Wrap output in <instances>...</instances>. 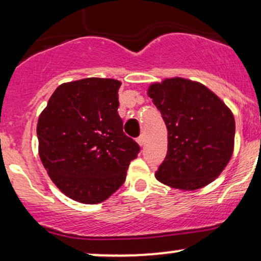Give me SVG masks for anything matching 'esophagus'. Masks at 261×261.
<instances>
[{
	"label": "esophagus",
	"mask_w": 261,
	"mask_h": 261,
	"mask_svg": "<svg viewBox=\"0 0 261 261\" xmlns=\"http://www.w3.org/2000/svg\"><path fill=\"white\" fill-rule=\"evenodd\" d=\"M137 143H139L140 146L145 145V137H143V135H141L139 139H137Z\"/></svg>",
	"instance_id": "1"
}]
</instances>
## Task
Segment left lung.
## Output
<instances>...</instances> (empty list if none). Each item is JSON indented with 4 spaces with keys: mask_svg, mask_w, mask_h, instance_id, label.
<instances>
[{
    "mask_svg": "<svg viewBox=\"0 0 261 261\" xmlns=\"http://www.w3.org/2000/svg\"><path fill=\"white\" fill-rule=\"evenodd\" d=\"M148 97L168 128V152L155 173L158 181L196 190L226 168L234 148V116L202 83L181 77L148 87Z\"/></svg>",
    "mask_w": 261,
    "mask_h": 261,
    "instance_id": "left-lung-1",
    "label": "left lung"
}]
</instances>
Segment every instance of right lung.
Here are the masks:
<instances>
[{
  "label": "right lung",
  "instance_id": "1",
  "mask_svg": "<svg viewBox=\"0 0 261 261\" xmlns=\"http://www.w3.org/2000/svg\"><path fill=\"white\" fill-rule=\"evenodd\" d=\"M120 86L98 77L62 83L39 115V157L54 184L74 201L93 205L113 195L140 152L122 130Z\"/></svg>",
  "mask_w": 261,
  "mask_h": 261
}]
</instances>
